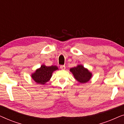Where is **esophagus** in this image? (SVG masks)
Listing matches in <instances>:
<instances>
[{"label":"esophagus","instance_id":"esophagus-1","mask_svg":"<svg viewBox=\"0 0 124 124\" xmlns=\"http://www.w3.org/2000/svg\"><path fill=\"white\" fill-rule=\"evenodd\" d=\"M60 68L62 69V70H64V69H65V65H60Z\"/></svg>","mask_w":124,"mask_h":124}]
</instances>
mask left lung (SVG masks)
Instances as JSON below:
<instances>
[{"mask_svg":"<svg viewBox=\"0 0 124 124\" xmlns=\"http://www.w3.org/2000/svg\"><path fill=\"white\" fill-rule=\"evenodd\" d=\"M70 71L73 74L77 81L82 84L87 82L92 76V74L81 65H78L76 67L72 68L70 69Z\"/></svg>","mask_w":124,"mask_h":124,"instance_id":"obj_1","label":"left lung"}]
</instances>
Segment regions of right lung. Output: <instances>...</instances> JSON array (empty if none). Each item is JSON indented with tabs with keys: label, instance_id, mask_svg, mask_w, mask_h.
Listing matches in <instances>:
<instances>
[{
	"label": "right lung",
	"instance_id": "add662e5",
	"mask_svg": "<svg viewBox=\"0 0 124 124\" xmlns=\"http://www.w3.org/2000/svg\"><path fill=\"white\" fill-rule=\"evenodd\" d=\"M58 69L56 66L52 65L46 67L42 65L39 69H38L31 75V77L35 82L38 84L45 85L46 82L50 80L53 72Z\"/></svg>",
	"mask_w": 124,
	"mask_h": 124
}]
</instances>
